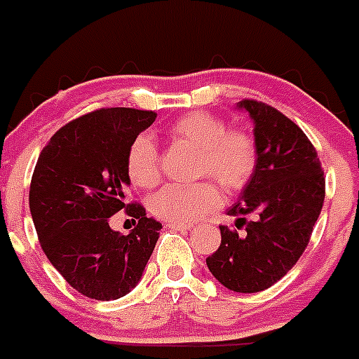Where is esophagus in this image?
<instances>
[{
  "label": "esophagus",
  "instance_id": "obj_1",
  "mask_svg": "<svg viewBox=\"0 0 359 359\" xmlns=\"http://www.w3.org/2000/svg\"><path fill=\"white\" fill-rule=\"evenodd\" d=\"M170 230H176V231H189L192 230V224H185V223H169Z\"/></svg>",
  "mask_w": 359,
  "mask_h": 359
}]
</instances>
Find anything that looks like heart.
<instances>
[{
    "mask_svg": "<svg viewBox=\"0 0 359 359\" xmlns=\"http://www.w3.org/2000/svg\"><path fill=\"white\" fill-rule=\"evenodd\" d=\"M172 140L199 151L198 174L212 176L226 190L243 189L255 169V144L248 133L226 129V123L210 113H190L170 123ZM128 176L136 187L151 189L160 182V154L149 135L136 136L128 149ZM221 192L210 182L180 185L170 183L151 198V210L170 223H192L214 210Z\"/></svg>",
    "mask_w": 359,
    "mask_h": 359,
    "instance_id": "1",
    "label": "heart"
}]
</instances>
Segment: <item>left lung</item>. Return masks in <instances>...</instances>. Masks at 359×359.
<instances>
[{
	"mask_svg": "<svg viewBox=\"0 0 359 359\" xmlns=\"http://www.w3.org/2000/svg\"><path fill=\"white\" fill-rule=\"evenodd\" d=\"M236 107L253 122L255 169L226 210L237 230L219 226L221 244L207 266L230 291L257 293L280 280L304 253L322 210L325 180L315 147L297 123L257 100Z\"/></svg>",
	"mask_w": 359,
	"mask_h": 359,
	"instance_id": "obj_1",
	"label": "left lung"
}]
</instances>
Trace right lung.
I'll list each match as a JSON object with an SVG mask.
<instances>
[{
  "instance_id": "obj_1",
  "label": "right lung",
  "mask_w": 359,
  "mask_h": 359,
  "mask_svg": "<svg viewBox=\"0 0 359 359\" xmlns=\"http://www.w3.org/2000/svg\"><path fill=\"white\" fill-rule=\"evenodd\" d=\"M154 111L98 109L66 123L41 151L30 183V214L41 248L73 290L95 300L126 297L144 277L161 223L128 205V149ZM120 210L139 219L128 236L109 226Z\"/></svg>"
}]
</instances>
